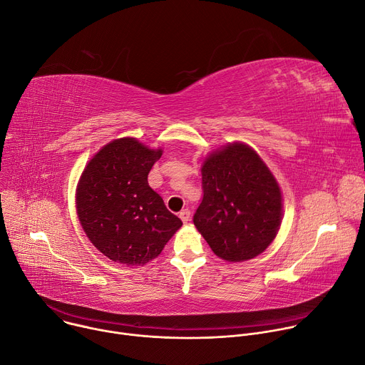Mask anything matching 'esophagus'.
Segmentation results:
<instances>
[{"label":"esophagus","mask_w":365,"mask_h":365,"mask_svg":"<svg viewBox=\"0 0 365 365\" xmlns=\"http://www.w3.org/2000/svg\"><path fill=\"white\" fill-rule=\"evenodd\" d=\"M179 218L186 224V222L189 221V218H190V211H189V210H183V211H180V212H179Z\"/></svg>","instance_id":"esophagus-1"}]
</instances>
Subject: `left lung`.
<instances>
[{
	"instance_id": "8db88e82",
	"label": "left lung",
	"mask_w": 365,
	"mask_h": 365,
	"mask_svg": "<svg viewBox=\"0 0 365 365\" xmlns=\"http://www.w3.org/2000/svg\"><path fill=\"white\" fill-rule=\"evenodd\" d=\"M202 189L193 224L218 257L245 262L273 242L282 224V192L250 145L232 143L207 155Z\"/></svg>"
}]
</instances>
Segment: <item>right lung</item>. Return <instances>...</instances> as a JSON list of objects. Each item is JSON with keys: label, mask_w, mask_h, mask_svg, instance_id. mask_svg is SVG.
I'll return each instance as SVG.
<instances>
[{"label": "right lung", "mask_w": 365, "mask_h": 365, "mask_svg": "<svg viewBox=\"0 0 365 365\" xmlns=\"http://www.w3.org/2000/svg\"><path fill=\"white\" fill-rule=\"evenodd\" d=\"M163 154L133 137L103 145L76 187V211L89 241L113 262L144 266L158 257L182 221L147 182Z\"/></svg>", "instance_id": "obj_1"}]
</instances>
